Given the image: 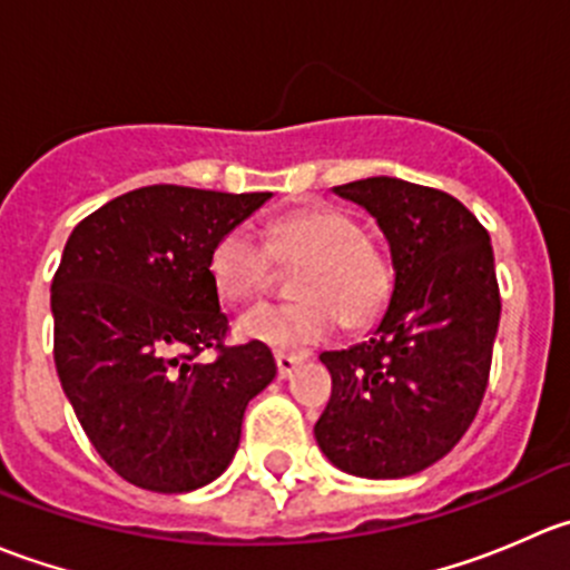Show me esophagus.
Returning a JSON list of instances; mask_svg holds the SVG:
<instances>
[{
    "label": "esophagus",
    "mask_w": 570,
    "mask_h": 570,
    "mask_svg": "<svg viewBox=\"0 0 570 570\" xmlns=\"http://www.w3.org/2000/svg\"><path fill=\"white\" fill-rule=\"evenodd\" d=\"M303 364V355H286V353H275V366H278V377L281 381H289L292 372Z\"/></svg>",
    "instance_id": "esophagus-1"
}]
</instances>
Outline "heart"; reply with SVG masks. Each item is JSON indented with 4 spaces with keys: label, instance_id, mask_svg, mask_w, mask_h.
<instances>
[{
    "label": "heart",
    "instance_id": "b5f03b06",
    "mask_svg": "<svg viewBox=\"0 0 570 570\" xmlns=\"http://www.w3.org/2000/svg\"><path fill=\"white\" fill-rule=\"evenodd\" d=\"M262 242L237 226L220 234L209 250V278L228 303L256 295L273 273V258L295 267V301L248 308L234 325L243 342L301 353L336 331V313L344 325L364 327L381 317L392 297V262L336 206L308 204L286 212L264 228Z\"/></svg>",
    "mask_w": 570,
    "mask_h": 570
}]
</instances>
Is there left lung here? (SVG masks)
Listing matches in <instances>:
<instances>
[{
    "label": "left lung",
    "instance_id": "8db88e82",
    "mask_svg": "<svg viewBox=\"0 0 570 570\" xmlns=\"http://www.w3.org/2000/svg\"><path fill=\"white\" fill-rule=\"evenodd\" d=\"M375 217L394 286L375 331L320 355L333 394L314 424L322 455L366 480H396L446 455L488 386L499 331L491 237L452 195L392 176L333 187Z\"/></svg>",
    "mask_w": 570,
    "mask_h": 570
}]
</instances>
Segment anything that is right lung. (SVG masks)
Instances as JSON below:
<instances>
[{
  "instance_id": "right-lung-1",
  "label": "right lung",
  "mask_w": 570,
  "mask_h": 570,
  "mask_svg": "<svg viewBox=\"0 0 570 570\" xmlns=\"http://www.w3.org/2000/svg\"><path fill=\"white\" fill-rule=\"evenodd\" d=\"M273 193L131 189L85 217L51 281L55 366L90 444L126 482L157 493L228 469L248 402L273 383L267 344L223 347L209 278L220 234ZM215 346L212 365L191 358Z\"/></svg>"
}]
</instances>
